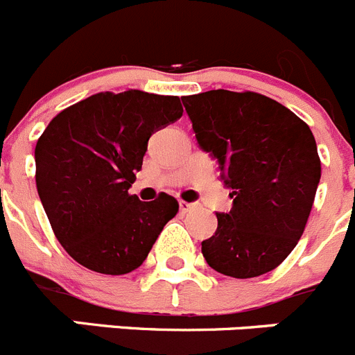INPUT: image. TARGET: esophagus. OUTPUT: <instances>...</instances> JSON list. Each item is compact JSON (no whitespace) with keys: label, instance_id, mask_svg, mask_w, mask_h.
Segmentation results:
<instances>
[{"label":"esophagus","instance_id":"34e87169","mask_svg":"<svg viewBox=\"0 0 355 355\" xmlns=\"http://www.w3.org/2000/svg\"><path fill=\"white\" fill-rule=\"evenodd\" d=\"M193 207H195V204H191V202H184V200L180 202V211L183 212V214H184V212L191 211Z\"/></svg>","mask_w":355,"mask_h":355}]
</instances>
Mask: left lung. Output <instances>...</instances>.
I'll return each mask as SVG.
<instances>
[{
  "label": "left lung",
  "mask_w": 355,
  "mask_h": 355,
  "mask_svg": "<svg viewBox=\"0 0 355 355\" xmlns=\"http://www.w3.org/2000/svg\"><path fill=\"white\" fill-rule=\"evenodd\" d=\"M202 150L214 155L234 207L216 214L218 230L202 242L211 268L251 279L281 265L303 235L320 180L309 125L258 92L184 96Z\"/></svg>",
  "instance_id": "obj_1"
}]
</instances>
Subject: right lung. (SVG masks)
<instances>
[{"instance_id": "obj_1", "label": "right lung", "mask_w": 355, "mask_h": 355, "mask_svg": "<svg viewBox=\"0 0 355 355\" xmlns=\"http://www.w3.org/2000/svg\"><path fill=\"white\" fill-rule=\"evenodd\" d=\"M183 114L178 96L99 92L60 111L35 150L36 188L52 230L85 268L123 275L143 265L180 204L141 202L129 188L148 139Z\"/></svg>"}]
</instances>
